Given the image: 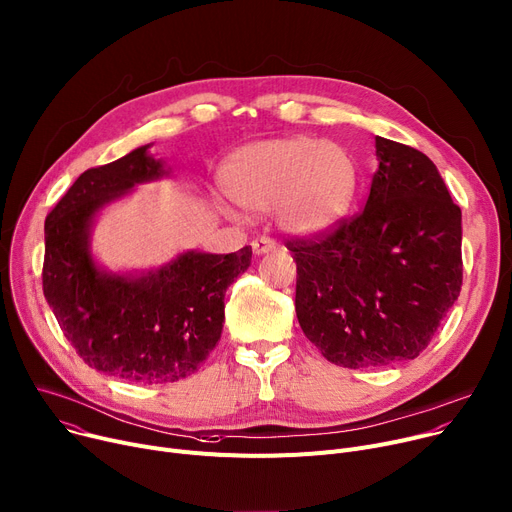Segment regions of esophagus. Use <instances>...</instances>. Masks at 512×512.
<instances>
[{"label":"esophagus","mask_w":512,"mask_h":512,"mask_svg":"<svg viewBox=\"0 0 512 512\" xmlns=\"http://www.w3.org/2000/svg\"><path fill=\"white\" fill-rule=\"evenodd\" d=\"M252 250H254V254H258V256L268 254V252L274 250V242L268 238V235H260V238L252 240Z\"/></svg>","instance_id":"34e87169"}]
</instances>
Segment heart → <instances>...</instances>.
<instances>
[{
	"label": "heart",
	"mask_w": 512,
	"mask_h": 512,
	"mask_svg": "<svg viewBox=\"0 0 512 512\" xmlns=\"http://www.w3.org/2000/svg\"><path fill=\"white\" fill-rule=\"evenodd\" d=\"M221 182L233 203L256 213L277 207L287 231L311 235L342 217L357 188V166L342 145L295 135L235 151Z\"/></svg>",
	"instance_id": "heart-1"
}]
</instances>
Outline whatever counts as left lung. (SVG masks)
<instances>
[{
	"label": "left lung",
	"mask_w": 512,
	"mask_h": 512,
	"mask_svg": "<svg viewBox=\"0 0 512 512\" xmlns=\"http://www.w3.org/2000/svg\"><path fill=\"white\" fill-rule=\"evenodd\" d=\"M375 147L365 209L336 229L287 240L299 326L348 369L416 359L463 281L461 209L437 166L404 143L375 137Z\"/></svg>",
	"instance_id": "left-lung-1"
}]
</instances>
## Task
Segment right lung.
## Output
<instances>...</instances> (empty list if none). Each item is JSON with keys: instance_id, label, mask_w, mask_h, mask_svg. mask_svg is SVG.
Masks as SVG:
<instances>
[{"instance_id": "right-lung-1", "label": "right lung", "mask_w": 512, "mask_h": 512, "mask_svg": "<svg viewBox=\"0 0 512 512\" xmlns=\"http://www.w3.org/2000/svg\"><path fill=\"white\" fill-rule=\"evenodd\" d=\"M147 149L86 170L47 215L43 291L65 338L90 367L157 385L199 371L217 346L225 291L248 270L252 248L184 252L141 277L100 270L90 254L94 215L135 184L168 174Z\"/></svg>"}]
</instances>
